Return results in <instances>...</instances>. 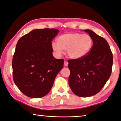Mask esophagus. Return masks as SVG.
I'll use <instances>...</instances> for the list:
<instances>
[{
  "instance_id": "esophagus-1",
  "label": "esophagus",
  "mask_w": 121,
  "mask_h": 121,
  "mask_svg": "<svg viewBox=\"0 0 121 121\" xmlns=\"http://www.w3.org/2000/svg\"><path fill=\"white\" fill-rule=\"evenodd\" d=\"M68 62L67 61L65 60V61H64V66L67 67L68 66Z\"/></svg>"
}]
</instances>
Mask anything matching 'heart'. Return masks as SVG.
<instances>
[{
  "label": "heart",
  "instance_id": "b5f03b06",
  "mask_svg": "<svg viewBox=\"0 0 121 121\" xmlns=\"http://www.w3.org/2000/svg\"><path fill=\"white\" fill-rule=\"evenodd\" d=\"M56 42L52 43L53 50L60 55L63 51L71 59H78L86 56L92 49L93 40L88 34L80 33H68L59 35Z\"/></svg>",
  "mask_w": 121,
  "mask_h": 121
}]
</instances>
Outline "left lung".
Segmentation results:
<instances>
[{"instance_id":"1","label":"left lung","mask_w":121,"mask_h":121,"mask_svg":"<svg viewBox=\"0 0 121 121\" xmlns=\"http://www.w3.org/2000/svg\"><path fill=\"white\" fill-rule=\"evenodd\" d=\"M84 31L93 39V47L85 57L68 60V82L75 94L87 97L96 94L104 87L112 73L113 57L104 38L89 30Z\"/></svg>"}]
</instances>
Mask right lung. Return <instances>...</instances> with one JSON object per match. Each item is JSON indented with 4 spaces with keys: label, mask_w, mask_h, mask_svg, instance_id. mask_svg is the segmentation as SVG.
I'll use <instances>...</instances> for the list:
<instances>
[{
    "label": "right lung",
    "mask_w": 121,
    "mask_h": 121,
    "mask_svg": "<svg viewBox=\"0 0 121 121\" xmlns=\"http://www.w3.org/2000/svg\"><path fill=\"white\" fill-rule=\"evenodd\" d=\"M59 30L55 28L34 30L20 38L12 59L13 78L27 96L41 98L53 85L64 66L63 59L52 54V41Z\"/></svg>",
    "instance_id": "obj_1"
}]
</instances>
